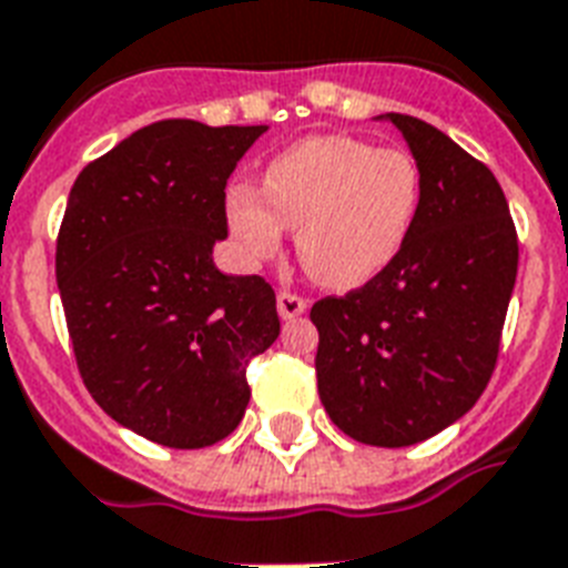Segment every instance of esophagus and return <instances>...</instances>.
I'll return each mask as SVG.
<instances>
[{"label":"esophagus","mask_w":568,"mask_h":568,"mask_svg":"<svg viewBox=\"0 0 568 568\" xmlns=\"http://www.w3.org/2000/svg\"><path fill=\"white\" fill-rule=\"evenodd\" d=\"M278 313H281V320H296V316H302L307 307V302L302 296H296V293H290V290H281L278 293Z\"/></svg>","instance_id":"34e87169"}]
</instances>
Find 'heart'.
<instances>
[{
    "instance_id": "b5f03b06",
    "label": "heart",
    "mask_w": 568,
    "mask_h": 568,
    "mask_svg": "<svg viewBox=\"0 0 568 568\" xmlns=\"http://www.w3.org/2000/svg\"><path fill=\"white\" fill-rule=\"evenodd\" d=\"M422 199V170L405 149L325 134L298 140L266 166L261 196L225 199L231 237L252 263L278 255L284 229L316 284L355 290L402 252Z\"/></svg>"
}]
</instances>
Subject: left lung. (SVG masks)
Listing matches in <instances>:
<instances>
[{
    "label": "left lung",
    "instance_id": "obj_1",
    "mask_svg": "<svg viewBox=\"0 0 568 568\" xmlns=\"http://www.w3.org/2000/svg\"><path fill=\"white\" fill-rule=\"evenodd\" d=\"M422 170L405 246L346 296L311 307L316 384L357 443L402 448L457 422L487 389L519 266L496 175L428 122L387 113Z\"/></svg>",
    "mask_w": 568,
    "mask_h": 568
}]
</instances>
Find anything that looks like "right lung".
<instances>
[{"label":"right lung","mask_w":568,"mask_h":568,"mask_svg":"<svg viewBox=\"0 0 568 568\" xmlns=\"http://www.w3.org/2000/svg\"><path fill=\"white\" fill-rule=\"evenodd\" d=\"M266 125L161 120L88 163L54 275L81 381L111 419L166 448H205L246 413V366L278 339L275 290L225 275V184Z\"/></svg>","instance_id":"1"}]
</instances>
